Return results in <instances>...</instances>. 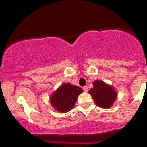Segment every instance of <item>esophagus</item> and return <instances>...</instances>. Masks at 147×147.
<instances>
[{
  "label": "esophagus",
  "mask_w": 147,
  "mask_h": 147,
  "mask_svg": "<svg viewBox=\"0 0 147 147\" xmlns=\"http://www.w3.org/2000/svg\"><path fill=\"white\" fill-rule=\"evenodd\" d=\"M83 90H84V91L85 92H87L88 91V87L87 86H84V88H83Z\"/></svg>",
  "instance_id": "obj_1"
}]
</instances>
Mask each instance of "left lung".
I'll return each mask as SVG.
<instances>
[{"label":"left lung","instance_id":"left-lung-1","mask_svg":"<svg viewBox=\"0 0 147 147\" xmlns=\"http://www.w3.org/2000/svg\"><path fill=\"white\" fill-rule=\"evenodd\" d=\"M92 84L93 88L88 91V93L92 96L96 104L104 109L110 108L117 98V92L114 88L99 80L95 81Z\"/></svg>","mask_w":147,"mask_h":147}]
</instances>
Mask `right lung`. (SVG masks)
<instances>
[{"instance_id":"right-lung-1","label":"right lung","mask_w":147,"mask_h":147,"mask_svg":"<svg viewBox=\"0 0 147 147\" xmlns=\"http://www.w3.org/2000/svg\"><path fill=\"white\" fill-rule=\"evenodd\" d=\"M82 92V88L69 83L63 84L50 96V103L59 112H68L74 107L77 97Z\"/></svg>"}]
</instances>
